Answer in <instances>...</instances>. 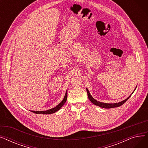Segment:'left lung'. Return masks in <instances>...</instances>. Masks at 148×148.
Returning a JSON list of instances; mask_svg holds the SVG:
<instances>
[{
	"instance_id": "1",
	"label": "left lung",
	"mask_w": 148,
	"mask_h": 148,
	"mask_svg": "<svg viewBox=\"0 0 148 148\" xmlns=\"http://www.w3.org/2000/svg\"><path fill=\"white\" fill-rule=\"evenodd\" d=\"M137 88V86H136ZM134 89V90H135ZM134 90L133 92V93H132L131 95L133 94V92H134ZM86 91H87V93H88V98L89 99V100L90 101L96 106H99L101 108H114V107H119L121 106H122V104H123L124 103H125L129 99V98L131 96V95H130L127 99H124L123 101H122L119 102V103H102V102H99V101H98L97 100H96L95 99H94V98H93L92 97V95H90V92L89 91V90L86 88Z\"/></svg>"
}]
</instances>
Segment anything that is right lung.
<instances>
[{"label":"right lung","instance_id":"obj_1","mask_svg":"<svg viewBox=\"0 0 148 148\" xmlns=\"http://www.w3.org/2000/svg\"><path fill=\"white\" fill-rule=\"evenodd\" d=\"M67 95H68V94H67V90H66L63 100H62L58 106H56L55 107L51 108V109L45 110V111H31V112L34 113H36V114H52V113H55L57 111H58L59 110H60L61 107L63 106L64 104L65 103V102L66 101V99H67Z\"/></svg>","mask_w":148,"mask_h":148}]
</instances>
